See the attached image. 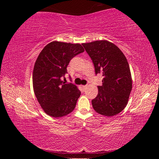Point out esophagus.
Masks as SVG:
<instances>
[{
    "label": "esophagus",
    "instance_id": "1",
    "mask_svg": "<svg viewBox=\"0 0 159 159\" xmlns=\"http://www.w3.org/2000/svg\"><path fill=\"white\" fill-rule=\"evenodd\" d=\"M82 87L84 89V90H85V89L87 87V85H82Z\"/></svg>",
    "mask_w": 159,
    "mask_h": 159
}]
</instances>
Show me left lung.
Here are the masks:
<instances>
[{"label": "left lung", "instance_id": "8db88e82", "mask_svg": "<svg viewBox=\"0 0 159 159\" xmlns=\"http://www.w3.org/2000/svg\"><path fill=\"white\" fill-rule=\"evenodd\" d=\"M93 63L96 74H102V85L92 100L93 109L105 116L120 113L127 105L132 78L126 57L114 43L100 40L82 43Z\"/></svg>", "mask_w": 159, "mask_h": 159}]
</instances>
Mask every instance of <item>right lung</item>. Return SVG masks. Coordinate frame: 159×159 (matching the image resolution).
Segmentation results:
<instances>
[{
	"label": "right lung",
	"mask_w": 159,
	"mask_h": 159,
	"mask_svg": "<svg viewBox=\"0 0 159 159\" xmlns=\"http://www.w3.org/2000/svg\"><path fill=\"white\" fill-rule=\"evenodd\" d=\"M79 43L52 42L43 48L37 59L33 72V86L40 106L48 116L61 117L76 107L80 91L62 78L73 57L83 52Z\"/></svg>",
	"instance_id": "obj_1"
}]
</instances>
